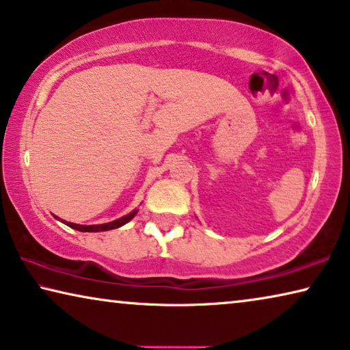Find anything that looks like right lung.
<instances>
[{"label":"right lung","instance_id":"obj_1","mask_svg":"<svg viewBox=\"0 0 350 350\" xmlns=\"http://www.w3.org/2000/svg\"><path fill=\"white\" fill-rule=\"evenodd\" d=\"M139 209H133L130 214H126V216H123L120 219H116L112 220V222H107V224H100V225H79V224H73V222H66V220H62L64 224L68 225L70 228L73 230H78V231H88V233H95V231H107V230H114V228H119L122 225H125L126 222H130V220L136 216ZM59 219V217H57Z\"/></svg>","mask_w":350,"mask_h":350}]
</instances>
